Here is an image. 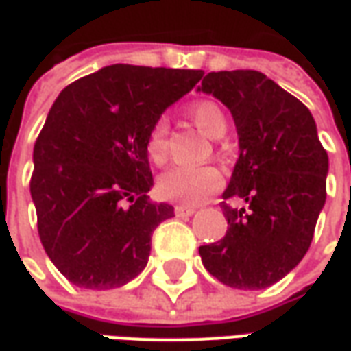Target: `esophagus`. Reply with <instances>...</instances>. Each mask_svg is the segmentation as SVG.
Wrapping results in <instances>:
<instances>
[{
  "label": "esophagus",
  "mask_w": 351,
  "mask_h": 351,
  "mask_svg": "<svg viewBox=\"0 0 351 351\" xmlns=\"http://www.w3.org/2000/svg\"><path fill=\"white\" fill-rule=\"evenodd\" d=\"M173 211H176L178 217H185V215H193L196 211V208H193V206H176Z\"/></svg>",
  "instance_id": "1"
}]
</instances>
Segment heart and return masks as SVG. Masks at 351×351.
<instances>
[{
    "mask_svg": "<svg viewBox=\"0 0 351 351\" xmlns=\"http://www.w3.org/2000/svg\"><path fill=\"white\" fill-rule=\"evenodd\" d=\"M189 115L195 124L208 134L210 138H221L228 130V119L225 111L215 101L202 100L196 101L195 106L189 108ZM145 151L151 164L160 166L168 158V123L164 119H158L153 128L149 130ZM223 185L221 171L213 166H202V168H183L176 166L166 170L158 178L156 191L158 195L170 200V202L183 204V206H196L204 202L213 193H217Z\"/></svg>",
    "mask_w": 351,
    "mask_h": 351,
    "instance_id": "obj_1",
    "label": "heart"
}]
</instances>
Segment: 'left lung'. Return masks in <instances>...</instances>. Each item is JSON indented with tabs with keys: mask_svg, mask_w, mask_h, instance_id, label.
Returning a JSON list of instances; mask_svg holds the SVG:
<instances>
[{
	"mask_svg": "<svg viewBox=\"0 0 351 351\" xmlns=\"http://www.w3.org/2000/svg\"><path fill=\"white\" fill-rule=\"evenodd\" d=\"M198 90L223 101L234 119L240 156L221 202L228 228L200 245L206 270L236 289H265L306 255L327 196L329 156L310 109L253 69L211 71Z\"/></svg>",
	"mask_w": 351,
	"mask_h": 351,
	"instance_id": "obj_1",
	"label": "left lung"
}]
</instances>
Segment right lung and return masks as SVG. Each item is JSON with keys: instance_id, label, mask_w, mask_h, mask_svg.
Listing matches in <instances>:
<instances>
[{"instance_id": "obj_1", "label": "right lung", "mask_w": 351, "mask_h": 351, "mask_svg": "<svg viewBox=\"0 0 351 351\" xmlns=\"http://www.w3.org/2000/svg\"><path fill=\"white\" fill-rule=\"evenodd\" d=\"M202 69L113 64L60 92L34 147L29 181L45 253L77 287L113 289L145 268L173 215L149 200V130Z\"/></svg>"}]
</instances>
